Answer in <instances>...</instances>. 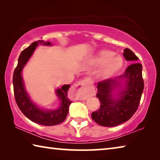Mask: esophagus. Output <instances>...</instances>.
I'll return each mask as SVG.
<instances>
[{"instance_id": "34e87169", "label": "esophagus", "mask_w": 160, "mask_h": 160, "mask_svg": "<svg viewBox=\"0 0 160 160\" xmlns=\"http://www.w3.org/2000/svg\"><path fill=\"white\" fill-rule=\"evenodd\" d=\"M88 83L86 81H80L73 87L72 91L75 93L76 98L78 100H86L91 94V92L88 91L87 87Z\"/></svg>"}]
</instances>
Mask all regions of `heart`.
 I'll use <instances>...</instances> for the list:
<instances>
[{"mask_svg":"<svg viewBox=\"0 0 160 160\" xmlns=\"http://www.w3.org/2000/svg\"><path fill=\"white\" fill-rule=\"evenodd\" d=\"M112 51L108 50H101L94 58L95 66H100L98 75L100 78H108L121 69L123 64L122 57L114 55Z\"/></svg>","mask_w":160,"mask_h":160,"instance_id":"1","label":"heart"}]
</instances>
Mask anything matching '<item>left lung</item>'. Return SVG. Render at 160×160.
Here are the masks:
<instances>
[{
    "label": "left lung",
    "mask_w": 160,
    "mask_h": 160,
    "mask_svg": "<svg viewBox=\"0 0 160 160\" xmlns=\"http://www.w3.org/2000/svg\"><path fill=\"white\" fill-rule=\"evenodd\" d=\"M126 60L133 62L124 74L98 83L96 97L100 107L92 112L91 117L98 124L112 127L128 121L138 108L144 88L142 64L130 49L123 52Z\"/></svg>",
    "instance_id": "left-lung-1"
}]
</instances>
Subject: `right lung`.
Masks as SVG:
<instances>
[{
	"mask_svg": "<svg viewBox=\"0 0 160 160\" xmlns=\"http://www.w3.org/2000/svg\"><path fill=\"white\" fill-rule=\"evenodd\" d=\"M40 43L43 46H52L50 42L38 41L33 42L21 52L18 63L13 74V88L15 100L18 108L28 119L33 122L43 126H54L60 124L65 120L72 101L67 98V91L69 84L63 85L61 88L55 90V94L60 100L59 107L54 110H46L33 102L25 88L22 70L32 57L36 47Z\"/></svg>",
	"mask_w": 160,
	"mask_h": 160,
	"instance_id": "obj_1",
	"label": "right lung"
}]
</instances>
